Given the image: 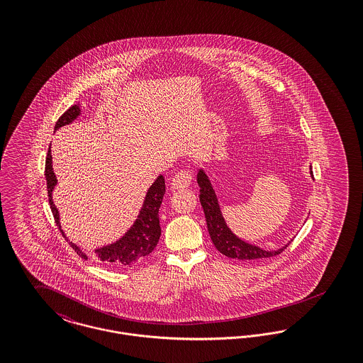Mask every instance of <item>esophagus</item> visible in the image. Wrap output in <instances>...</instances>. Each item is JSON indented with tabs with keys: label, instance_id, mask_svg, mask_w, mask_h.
I'll list each match as a JSON object with an SVG mask.
<instances>
[{
	"label": "esophagus",
	"instance_id": "obj_1",
	"mask_svg": "<svg viewBox=\"0 0 363 363\" xmlns=\"http://www.w3.org/2000/svg\"><path fill=\"white\" fill-rule=\"evenodd\" d=\"M193 173L190 170H181L174 175L172 186L174 189H188L193 184Z\"/></svg>",
	"mask_w": 363,
	"mask_h": 363
}]
</instances>
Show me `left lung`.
Masks as SVG:
<instances>
[{
  "mask_svg": "<svg viewBox=\"0 0 363 363\" xmlns=\"http://www.w3.org/2000/svg\"><path fill=\"white\" fill-rule=\"evenodd\" d=\"M311 175H313V172H311ZM197 182L200 186V203H201L204 213H206L209 237L213 242L215 247L222 255H225L230 259H268V257H275L277 255H280L284 249H287V246L290 243L275 252H268V250H262L255 245H249L246 242L241 241L240 238H237L225 225L220 208L218 204L216 194L212 189L211 182L204 172H201V170L199 172Z\"/></svg>",
  "mask_w": 363,
  "mask_h": 363,
  "instance_id": "left-lung-1",
  "label": "left lung"
}]
</instances>
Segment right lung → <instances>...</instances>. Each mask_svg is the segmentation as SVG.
<instances>
[{"label":"right lung","mask_w":363,"mask_h":363,"mask_svg":"<svg viewBox=\"0 0 363 363\" xmlns=\"http://www.w3.org/2000/svg\"><path fill=\"white\" fill-rule=\"evenodd\" d=\"M80 114V107L77 104H73L69 107L55 123V130L64 125H68L77 118ZM45 177H46V184H48V196H49V204L52 208V216L54 220L58 225L60 231L65 237L64 231L61 230L60 225V218H58V211L54 206L52 200V191L57 184V178L54 175L52 166V151L49 147L48 151V157H46V166H45ZM166 191V185H164V177L159 175L152 186L148 190L144 206L140 211L138 220L132 228L122 237L120 241L111 245H107L101 249H96L95 253L98 259L104 262L108 267L113 268H120V267H132L135 262L144 259L148 256L154 249H155L159 238H160V225H159V208L162 204L163 196ZM67 238V237H65ZM70 246L74 249V252L82 257V259H88L86 255L76 246L74 243L69 242Z\"/></svg>","instance_id":"obj_1"}]
</instances>
